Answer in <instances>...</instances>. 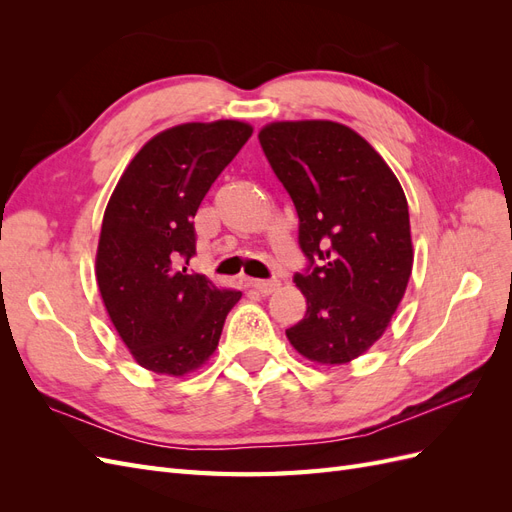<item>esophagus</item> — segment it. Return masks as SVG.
I'll list each match as a JSON object with an SVG mask.
<instances>
[{"instance_id":"obj_1","label":"esophagus","mask_w":512,"mask_h":512,"mask_svg":"<svg viewBox=\"0 0 512 512\" xmlns=\"http://www.w3.org/2000/svg\"><path fill=\"white\" fill-rule=\"evenodd\" d=\"M250 286L254 290H258L262 297H267V294H273L277 288H280V282H275V280H252Z\"/></svg>"}]
</instances>
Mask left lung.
<instances>
[{"instance_id": "left-lung-1", "label": "left lung", "mask_w": 512, "mask_h": 512, "mask_svg": "<svg viewBox=\"0 0 512 512\" xmlns=\"http://www.w3.org/2000/svg\"><path fill=\"white\" fill-rule=\"evenodd\" d=\"M299 215L307 312L286 331L307 361L344 365L374 346L412 275L408 200L380 153L344 123L273 121L258 132Z\"/></svg>"}]
</instances>
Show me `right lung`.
<instances>
[{
  "instance_id": "1",
  "label": "right lung",
  "mask_w": 512,
  "mask_h": 512,
  "mask_svg": "<svg viewBox=\"0 0 512 512\" xmlns=\"http://www.w3.org/2000/svg\"><path fill=\"white\" fill-rule=\"evenodd\" d=\"M252 132L239 119L168 128L141 147L108 198L98 288L121 342L153 374L181 378L203 367L241 299L182 262L196 252L200 200Z\"/></svg>"
}]
</instances>
